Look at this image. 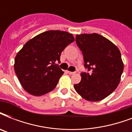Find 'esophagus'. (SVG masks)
I'll return each instance as SVG.
<instances>
[{
	"label": "esophagus",
	"instance_id": "obj_1",
	"mask_svg": "<svg viewBox=\"0 0 132 132\" xmlns=\"http://www.w3.org/2000/svg\"><path fill=\"white\" fill-rule=\"evenodd\" d=\"M67 72H68V74H70V75H73V74H75V72H70V71H67Z\"/></svg>",
	"mask_w": 132,
	"mask_h": 132
}]
</instances>
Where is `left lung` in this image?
I'll list each match as a JSON object with an SVG mask.
<instances>
[{
    "label": "left lung",
    "instance_id": "8db88e82",
    "mask_svg": "<svg viewBox=\"0 0 132 132\" xmlns=\"http://www.w3.org/2000/svg\"><path fill=\"white\" fill-rule=\"evenodd\" d=\"M76 43L84 55L88 72H81V80L74 85L77 92L89 101L106 98L119 86L123 65L117 46L98 34L76 36Z\"/></svg>",
    "mask_w": 132,
    "mask_h": 132
}]
</instances>
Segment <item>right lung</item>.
Wrapping results in <instances>:
<instances>
[{
	"instance_id": "1",
	"label": "right lung",
	"mask_w": 132,
	"mask_h": 132,
	"mask_svg": "<svg viewBox=\"0 0 132 132\" xmlns=\"http://www.w3.org/2000/svg\"><path fill=\"white\" fill-rule=\"evenodd\" d=\"M75 41L71 34L48 31L29 40L15 57L14 70L22 88L41 96L55 88L64 72L56 62L65 48Z\"/></svg>"
}]
</instances>
